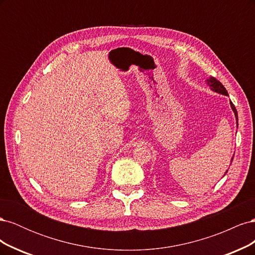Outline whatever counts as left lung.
<instances>
[{"label": "left lung", "mask_w": 255, "mask_h": 255, "mask_svg": "<svg viewBox=\"0 0 255 255\" xmlns=\"http://www.w3.org/2000/svg\"><path fill=\"white\" fill-rule=\"evenodd\" d=\"M207 83L210 84V86H211L212 90H214V91H216V92H218V94L228 96L227 89L225 88V86H223V85H222L217 79H215V78H213V76H211V78L207 80ZM230 103H231V107H232V110H233V112H234V114H235L236 120L238 121V118H237V111H236V109H235V106H234V104H233L232 102H230ZM232 160H233V158H232ZM227 172H228V171H227ZM227 172H226V173H227Z\"/></svg>", "instance_id": "left-lung-1"}]
</instances>
